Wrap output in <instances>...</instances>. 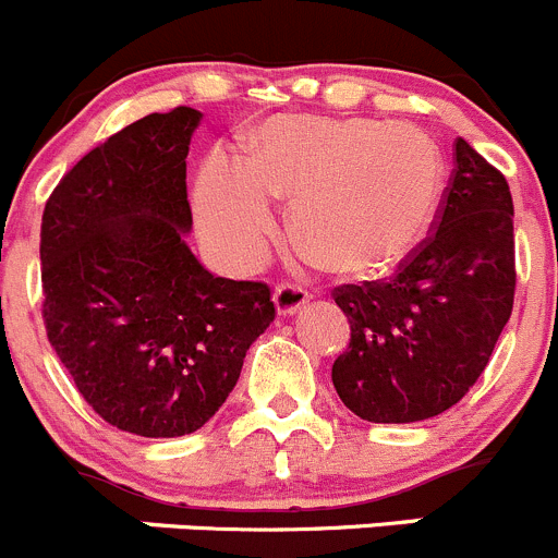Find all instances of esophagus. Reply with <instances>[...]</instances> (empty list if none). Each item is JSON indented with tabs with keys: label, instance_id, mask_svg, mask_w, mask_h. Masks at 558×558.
I'll list each match as a JSON object with an SVG mask.
<instances>
[{
	"label": "esophagus",
	"instance_id": "34e87169",
	"mask_svg": "<svg viewBox=\"0 0 558 558\" xmlns=\"http://www.w3.org/2000/svg\"><path fill=\"white\" fill-rule=\"evenodd\" d=\"M308 295H312V292H308L306 287L295 284V281H281V284H277V290H274V301H277V312H279V314H292V312H298V308H301L303 303L308 301Z\"/></svg>",
	"mask_w": 558,
	"mask_h": 558
}]
</instances>
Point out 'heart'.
<instances>
[{
    "label": "heart",
    "mask_w": 558,
    "mask_h": 558,
    "mask_svg": "<svg viewBox=\"0 0 558 558\" xmlns=\"http://www.w3.org/2000/svg\"><path fill=\"white\" fill-rule=\"evenodd\" d=\"M448 168L410 121L281 113L263 121L239 162L211 154L195 184L203 244L250 271L271 241V201H290V235L323 268L363 277L417 250L442 206Z\"/></svg>",
    "instance_id": "b5f03b06"
}]
</instances>
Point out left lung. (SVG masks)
Instances as JSON below:
<instances>
[{"label": "left lung", "mask_w": 558, "mask_h": 558, "mask_svg": "<svg viewBox=\"0 0 558 558\" xmlns=\"http://www.w3.org/2000/svg\"><path fill=\"white\" fill-rule=\"evenodd\" d=\"M432 233L393 277L333 287L350 344L333 388L368 423L442 415L469 393L515 298V235L507 179L459 137Z\"/></svg>", "instance_id": "left-lung-1"}]
</instances>
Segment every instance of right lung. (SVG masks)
Segmentation results:
<instances>
[{
  "instance_id": "obj_1",
  "label": "right lung",
  "mask_w": 558,
  "mask_h": 558,
  "mask_svg": "<svg viewBox=\"0 0 558 558\" xmlns=\"http://www.w3.org/2000/svg\"><path fill=\"white\" fill-rule=\"evenodd\" d=\"M201 113H148L62 175L43 211V323L86 404L137 437L206 426L274 323L266 281L208 274L186 246Z\"/></svg>"
}]
</instances>
